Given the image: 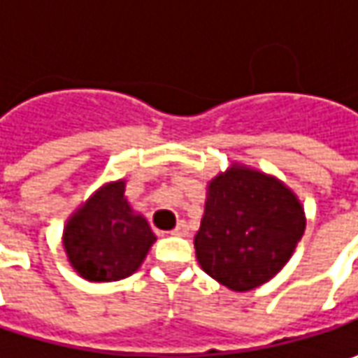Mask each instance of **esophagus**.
<instances>
[{"instance_id":"obj_1","label":"esophagus","mask_w":358,"mask_h":358,"mask_svg":"<svg viewBox=\"0 0 358 358\" xmlns=\"http://www.w3.org/2000/svg\"><path fill=\"white\" fill-rule=\"evenodd\" d=\"M171 233L173 235H177V237H185V235H189V225H187L185 221H179L177 227L173 229Z\"/></svg>"}]
</instances>
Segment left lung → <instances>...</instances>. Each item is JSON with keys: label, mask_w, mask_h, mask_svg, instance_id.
<instances>
[{"label": "left lung", "mask_w": 358, "mask_h": 358, "mask_svg": "<svg viewBox=\"0 0 358 358\" xmlns=\"http://www.w3.org/2000/svg\"><path fill=\"white\" fill-rule=\"evenodd\" d=\"M303 233L305 211L289 187L233 165L207 187L195 253L209 277L241 293L273 279Z\"/></svg>", "instance_id": "8db88e82"}]
</instances>
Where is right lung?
Returning a JSON list of instances; mask_svg holds the SVG:
<instances>
[{
  "instance_id": "right-lung-1",
  "label": "right lung",
  "mask_w": 358,
  "mask_h": 358,
  "mask_svg": "<svg viewBox=\"0 0 358 358\" xmlns=\"http://www.w3.org/2000/svg\"><path fill=\"white\" fill-rule=\"evenodd\" d=\"M155 235L125 199V181L107 183L69 217L63 247L71 267L93 282L119 281L141 267Z\"/></svg>"
}]
</instances>
